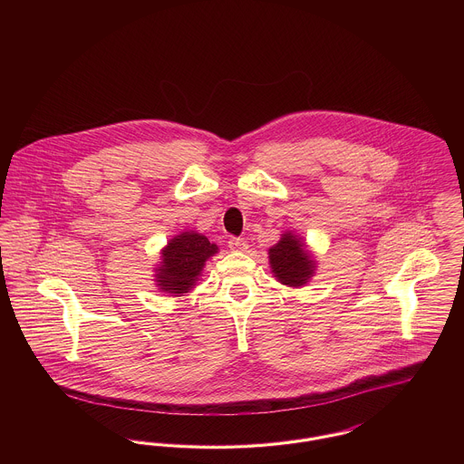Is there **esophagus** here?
<instances>
[{
  "mask_svg": "<svg viewBox=\"0 0 464 464\" xmlns=\"http://www.w3.org/2000/svg\"><path fill=\"white\" fill-rule=\"evenodd\" d=\"M227 246H229L231 250H235V252H245V250L248 248V245H246V242H245L243 238H229Z\"/></svg>",
  "mask_w": 464,
  "mask_h": 464,
  "instance_id": "esophagus-1",
  "label": "esophagus"
}]
</instances>
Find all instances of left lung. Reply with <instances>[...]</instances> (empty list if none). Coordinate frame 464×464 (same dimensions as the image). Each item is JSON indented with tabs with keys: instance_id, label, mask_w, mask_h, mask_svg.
I'll return each mask as SVG.
<instances>
[{
	"instance_id": "1",
	"label": "left lung",
	"mask_w": 464,
	"mask_h": 464,
	"mask_svg": "<svg viewBox=\"0 0 464 464\" xmlns=\"http://www.w3.org/2000/svg\"><path fill=\"white\" fill-rule=\"evenodd\" d=\"M267 257L273 276L287 287L306 285L318 267L308 243L295 231H285L278 243L267 250Z\"/></svg>"
}]
</instances>
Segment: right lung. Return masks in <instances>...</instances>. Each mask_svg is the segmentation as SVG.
<instances>
[{"label": "right lung", "instance_id": "1", "mask_svg": "<svg viewBox=\"0 0 464 464\" xmlns=\"http://www.w3.org/2000/svg\"><path fill=\"white\" fill-rule=\"evenodd\" d=\"M219 252L216 243L197 231H182L160 250L155 284L160 292L184 295L197 287L205 263Z\"/></svg>", "mask_w": 464, "mask_h": 464}]
</instances>
